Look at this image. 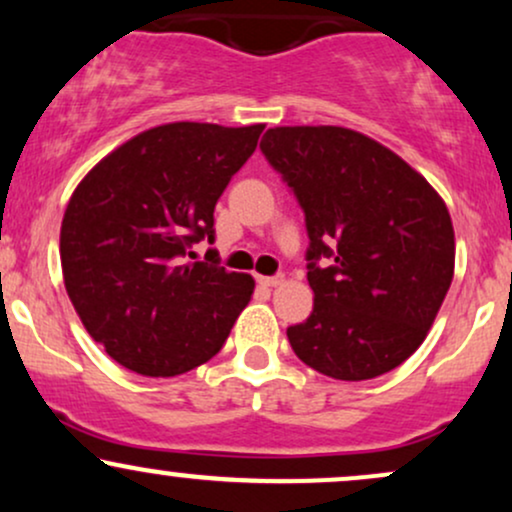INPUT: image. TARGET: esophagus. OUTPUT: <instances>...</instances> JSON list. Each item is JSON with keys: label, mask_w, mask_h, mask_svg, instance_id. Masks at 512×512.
<instances>
[{"label": "esophagus", "mask_w": 512, "mask_h": 512, "mask_svg": "<svg viewBox=\"0 0 512 512\" xmlns=\"http://www.w3.org/2000/svg\"><path fill=\"white\" fill-rule=\"evenodd\" d=\"M257 281H260L262 286H267V289H272V286H279L281 281H284V276H281V274H274V276H257Z\"/></svg>", "instance_id": "esophagus-1"}]
</instances>
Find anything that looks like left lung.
Returning <instances> with one entry per match:
<instances>
[{"label": "left lung", "mask_w": 512, "mask_h": 512, "mask_svg": "<svg viewBox=\"0 0 512 512\" xmlns=\"http://www.w3.org/2000/svg\"><path fill=\"white\" fill-rule=\"evenodd\" d=\"M260 149L303 209L313 313L293 354L334 380H370L419 349L455 269L443 199L383 144L344 127H274Z\"/></svg>", "instance_id": "obj_1"}]
</instances>
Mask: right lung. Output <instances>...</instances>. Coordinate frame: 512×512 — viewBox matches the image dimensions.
Masks as SVG:
<instances>
[{"label":"right lung","instance_id":"1","mask_svg":"<svg viewBox=\"0 0 512 512\" xmlns=\"http://www.w3.org/2000/svg\"><path fill=\"white\" fill-rule=\"evenodd\" d=\"M264 125L173 122L142 132L81 180L62 219L64 286L76 313L120 366L170 378L221 351L255 289L226 272L214 207L255 151Z\"/></svg>","mask_w":512,"mask_h":512}]
</instances>
